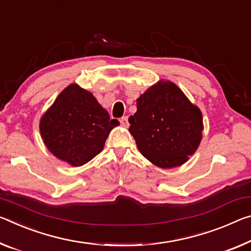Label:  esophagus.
Listing matches in <instances>:
<instances>
[{"mask_svg":"<svg viewBox=\"0 0 251 251\" xmlns=\"http://www.w3.org/2000/svg\"><path fill=\"white\" fill-rule=\"evenodd\" d=\"M121 125L122 126H124V127H128V118H127V116H124V117H122L121 118Z\"/></svg>","mask_w":251,"mask_h":251,"instance_id":"34e87169","label":"esophagus"}]
</instances>
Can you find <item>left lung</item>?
<instances>
[{
  "label": "left lung",
  "instance_id": "1",
  "mask_svg": "<svg viewBox=\"0 0 251 251\" xmlns=\"http://www.w3.org/2000/svg\"><path fill=\"white\" fill-rule=\"evenodd\" d=\"M129 133L143 156L161 169L181 166L198 150L203 118L176 83L157 81L136 99Z\"/></svg>",
  "mask_w": 251,
  "mask_h": 251
}]
</instances>
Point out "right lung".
Listing matches in <instances>:
<instances>
[{
    "instance_id": "add662e5",
    "label": "right lung",
    "mask_w": 251,
    "mask_h": 251,
    "mask_svg": "<svg viewBox=\"0 0 251 251\" xmlns=\"http://www.w3.org/2000/svg\"><path fill=\"white\" fill-rule=\"evenodd\" d=\"M118 125L90 91L71 83L42 115L39 128L58 160L81 166L101 152L110 130Z\"/></svg>"
}]
</instances>
